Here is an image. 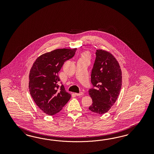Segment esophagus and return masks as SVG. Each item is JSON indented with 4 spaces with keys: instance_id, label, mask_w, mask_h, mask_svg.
<instances>
[{
    "instance_id": "esophagus-1",
    "label": "esophagus",
    "mask_w": 154,
    "mask_h": 154,
    "mask_svg": "<svg viewBox=\"0 0 154 154\" xmlns=\"http://www.w3.org/2000/svg\"><path fill=\"white\" fill-rule=\"evenodd\" d=\"M75 94L77 95V96H80V95H82L84 94L83 92H81L79 93H75Z\"/></svg>"
}]
</instances>
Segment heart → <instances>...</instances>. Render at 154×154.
Segmentation results:
<instances>
[{"mask_svg":"<svg viewBox=\"0 0 154 154\" xmlns=\"http://www.w3.org/2000/svg\"><path fill=\"white\" fill-rule=\"evenodd\" d=\"M89 56V53L88 52H85L82 54L81 59H88Z\"/></svg>","mask_w":154,"mask_h":154,"instance_id":"b5f03b06","label":"heart"}]
</instances>
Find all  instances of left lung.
Wrapping results in <instances>:
<instances>
[{
    "mask_svg": "<svg viewBox=\"0 0 154 154\" xmlns=\"http://www.w3.org/2000/svg\"><path fill=\"white\" fill-rule=\"evenodd\" d=\"M91 71L94 88L89 90L93 103L89 109L103 114L108 112L119 97L122 85V73L116 58L109 52L97 50Z\"/></svg>",
    "mask_w": 154,
    "mask_h": 154,
    "instance_id": "1",
    "label": "left lung"
}]
</instances>
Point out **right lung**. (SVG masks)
Here are the masks:
<instances>
[{"label": "right lung", "mask_w": 154, "mask_h": 154, "mask_svg": "<svg viewBox=\"0 0 154 154\" xmlns=\"http://www.w3.org/2000/svg\"><path fill=\"white\" fill-rule=\"evenodd\" d=\"M76 50L60 48L45 53L38 57L30 70V94L38 107L48 115L60 112L71 97L63 85L59 87L58 72Z\"/></svg>", "instance_id": "obj_1"}]
</instances>
